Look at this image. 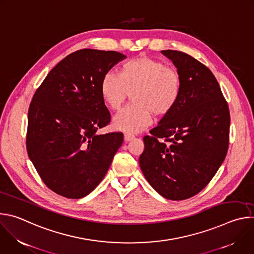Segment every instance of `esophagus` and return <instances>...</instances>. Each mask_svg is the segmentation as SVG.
Masks as SVG:
<instances>
[{
	"label": "esophagus",
	"instance_id": "esophagus-1",
	"mask_svg": "<svg viewBox=\"0 0 254 254\" xmlns=\"http://www.w3.org/2000/svg\"><path fill=\"white\" fill-rule=\"evenodd\" d=\"M133 138H134V136L131 135V134H128V133H126V134H125V140H126V141H130V140H132Z\"/></svg>",
	"mask_w": 254,
	"mask_h": 254
}]
</instances>
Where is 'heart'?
Instances as JSON below:
<instances>
[{"mask_svg": "<svg viewBox=\"0 0 254 254\" xmlns=\"http://www.w3.org/2000/svg\"><path fill=\"white\" fill-rule=\"evenodd\" d=\"M99 90L105 105L114 112L123 106L128 93L135 91L134 105L116 116L113 127L120 131L137 133L151 125L153 115L163 118L174 110L182 90V77L164 61L139 56L123 63L119 74L115 71L104 73Z\"/></svg>", "mask_w": 254, "mask_h": 254, "instance_id": "heart-1", "label": "heart"}]
</instances>
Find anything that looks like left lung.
<instances>
[{"label": "left lung", "mask_w": 254, "mask_h": 254, "mask_svg": "<svg viewBox=\"0 0 254 254\" xmlns=\"http://www.w3.org/2000/svg\"><path fill=\"white\" fill-rule=\"evenodd\" d=\"M182 77L174 110L143 137L139 167L164 198L185 200L202 191L228 150L230 115L211 70L192 56L163 50Z\"/></svg>", "instance_id": "obj_1"}]
</instances>
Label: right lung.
<instances>
[{
	"instance_id": "1",
	"label": "right lung",
	"mask_w": 254,
	"mask_h": 254,
	"mask_svg": "<svg viewBox=\"0 0 254 254\" xmlns=\"http://www.w3.org/2000/svg\"><path fill=\"white\" fill-rule=\"evenodd\" d=\"M127 58L82 49L61 60L36 90L28 112L27 152L43 182L69 198L87 196L101 182L124 141L97 134L111 114L99 90L104 73Z\"/></svg>"
}]
</instances>
